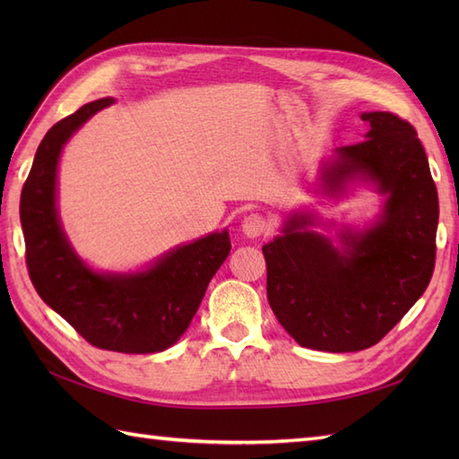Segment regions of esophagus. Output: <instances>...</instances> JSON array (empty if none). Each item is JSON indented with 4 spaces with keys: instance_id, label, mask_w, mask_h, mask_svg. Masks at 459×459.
I'll use <instances>...</instances> for the list:
<instances>
[{
    "instance_id": "1",
    "label": "esophagus",
    "mask_w": 459,
    "mask_h": 459,
    "mask_svg": "<svg viewBox=\"0 0 459 459\" xmlns=\"http://www.w3.org/2000/svg\"><path fill=\"white\" fill-rule=\"evenodd\" d=\"M242 235L245 237H248V238H258V237H262L266 232V221L260 217V214H247L245 217V221H242Z\"/></svg>"
}]
</instances>
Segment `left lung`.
Instances as JSON below:
<instances>
[{"mask_svg": "<svg viewBox=\"0 0 459 459\" xmlns=\"http://www.w3.org/2000/svg\"><path fill=\"white\" fill-rule=\"evenodd\" d=\"M363 142L337 148L324 163L327 193L367 179L386 195L365 232L343 230L337 248L319 235L314 214L294 212L262 247L270 307L301 347L349 353L378 343L430 284L440 207L418 134L393 112H365Z\"/></svg>", "mask_w": 459, "mask_h": 459, "instance_id": "obj_1", "label": "left lung"}]
</instances>
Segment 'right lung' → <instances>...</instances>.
Returning a JSON list of instances; mask_svg holds the SVG:
<instances>
[{
  "label": "right lung",
  "instance_id": "right-lung-1",
  "mask_svg": "<svg viewBox=\"0 0 459 459\" xmlns=\"http://www.w3.org/2000/svg\"><path fill=\"white\" fill-rule=\"evenodd\" d=\"M112 102L84 104L39 143L19 203L27 270L45 304L91 345L118 353H160L189 327L211 278L229 256L230 238L227 230L212 232L135 274H100L74 255L56 212L58 158L68 138Z\"/></svg>",
  "mask_w": 459,
  "mask_h": 459
}]
</instances>
